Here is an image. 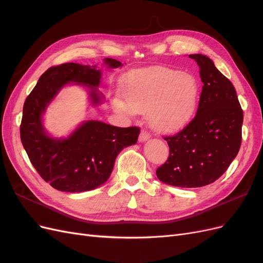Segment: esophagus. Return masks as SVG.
<instances>
[{"label": "esophagus", "instance_id": "obj_1", "mask_svg": "<svg viewBox=\"0 0 263 263\" xmlns=\"http://www.w3.org/2000/svg\"><path fill=\"white\" fill-rule=\"evenodd\" d=\"M149 138H150V134H149L148 132H146V130L142 129V130H141V133H140V135H139V141L144 142V141L148 140Z\"/></svg>", "mask_w": 263, "mask_h": 263}]
</instances>
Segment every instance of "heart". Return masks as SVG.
I'll return each mask as SVG.
<instances>
[{
  "label": "heart",
  "mask_w": 263,
  "mask_h": 263,
  "mask_svg": "<svg viewBox=\"0 0 263 263\" xmlns=\"http://www.w3.org/2000/svg\"><path fill=\"white\" fill-rule=\"evenodd\" d=\"M123 98L114 101L118 110L132 114L148 112V121L156 130L173 133L186 126L195 115L201 85L192 73L151 67L126 77Z\"/></svg>",
  "instance_id": "obj_1"
}]
</instances>
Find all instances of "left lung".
Instances as JSON below:
<instances>
[{"label": "left lung", "mask_w": 263, "mask_h": 263, "mask_svg": "<svg viewBox=\"0 0 263 263\" xmlns=\"http://www.w3.org/2000/svg\"><path fill=\"white\" fill-rule=\"evenodd\" d=\"M203 82L195 117L174 136L164 137L169 158L156 173L178 187L209 185L225 173L241 145L243 112L236 90L204 54H190Z\"/></svg>", "instance_id": "1"}]
</instances>
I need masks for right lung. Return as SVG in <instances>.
<instances>
[{"mask_svg":"<svg viewBox=\"0 0 263 263\" xmlns=\"http://www.w3.org/2000/svg\"><path fill=\"white\" fill-rule=\"evenodd\" d=\"M107 68L123 66L105 58ZM101 71L97 66L68 62L51 67L42 74L23 107L21 140L31 164L46 182L62 192H85L106 182L115 159L125 147L136 144L139 127H115L99 121L82 123L67 138H52L46 133L43 114L66 84L73 82L90 89L93 105L102 102L98 92Z\"/></svg>","mask_w":263,"mask_h":263,"instance_id":"add662e5","label":"right lung"}]
</instances>
